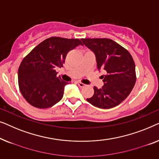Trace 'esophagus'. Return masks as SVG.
I'll use <instances>...</instances> for the list:
<instances>
[{"label":"esophagus","mask_w":159,"mask_h":159,"mask_svg":"<svg viewBox=\"0 0 159 159\" xmlns=\"http://www.w3.org/2000/svg\"><path fill=\"white\" fill-rule=\"evenodd\" d=\"M77 84L79 85V87H81V88H82V87H84V86H86V85H85L84 84H83V83H81V82H77Z\"/></svg>","instance_id":"esophagus-1"}]
</instances>
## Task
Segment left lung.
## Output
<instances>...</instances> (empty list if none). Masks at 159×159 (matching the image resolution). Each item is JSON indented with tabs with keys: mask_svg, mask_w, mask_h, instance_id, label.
I'll return each mask as SVG.
<instances>
[{
	"mask_svg": "<svg viewBox=\"0 0 159 159\" xmlns=\"http://www.w3.org/2000/svg\"><path fill=\"white\" fill-rule=\"evenodd\" d=\"M93 52L97 68L104 69V83L102 89L93 87V97L86 99L90 104L101 109L119 105L128 97L136 80L135 66L130 53L117 42L106 38L81 39Z\"/></svg>",
	"mask_w": 159,
	"mask_h": 159,
	"instance_id": "left-lung-1",
	"label": "left lung"
}]
</instances>
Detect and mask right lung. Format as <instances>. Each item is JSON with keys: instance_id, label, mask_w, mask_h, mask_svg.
Wrapping results in <instances>:
<instances>
[{"instance_id": "1", "label": "right lung", "mask_w": 159, "mask_h": 159, "mask_svg": "<svg viewBox=\"0 0 159 159\" xmlns=\"http://www.w3.org/2000/svg\"><path fill=\"white\" fill-rule=\"evenodd\" d=\"M81 44L79 39L52 37L36 46L22 60L18 82L24 99L39 109L52 107L61 100L68 83L56 72L65 63L69 51Z\"/></svg>"}]
</instances>
